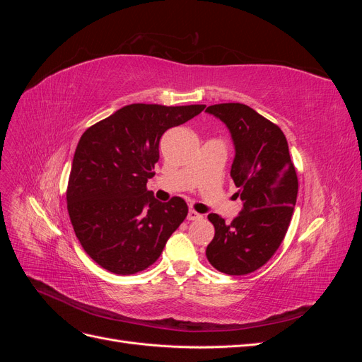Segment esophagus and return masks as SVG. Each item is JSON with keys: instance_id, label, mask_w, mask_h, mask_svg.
<instances>
[{"instance_id": "obj_1", "label": "esophagus", "mask_w": 362, "mask_h": 362, "mask_svg": "<svg viewBox=\"0 0 362 362\" xmlns=\"http://www.w3.org/2000/svg\"><path fill=\"white\" fill-rule=\"evenodd\" d=\"M187 218H189V221H201V218H202V214L196 213L194 210H190V211H189V214H187Z\"/></svg>"}]
</instances>
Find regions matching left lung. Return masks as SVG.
Wrapping results in <instances>:
<instances>
[{"label": "left lung", "instance_id": "left-lung-1", "mask_svg": "<svg viewBox=\"0 0 362 362\" xmlns=\"http://www.w3.org/2000/svg\"><path fill=\"white\" fill-rule=\"evenodd\" d=\"M221 119L235 149L231 177L243 208L226 225L208 214L214 238L206 246L210 264L226 275H247L275 254L288 229L298 198V175L281 128L238 103L216 104L205 110Z\"/></svg>", "mask_w": 362, "mask_h": 362}]
</instances>
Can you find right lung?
Here are the masks:
<instances>
[{
  "instance_id": "obj_1",
  "label": "right lung",
  "mask_w": 362,
  "mask_h": 362,
  "mask_svg": "<svg viewBox=\"0 0 362 362\" xmlns=\"http://www.w3.org/2000/svg\"><path fill=\"white\" fill-rule=\"evenodd\" d=\"M205 105L129 104L84 131L66 192L83 249L103 269L133 275L158 259L189 213L181 198L160 202L146 189L161 136L198 116Z\"/></svg>"
}]
</instances>
